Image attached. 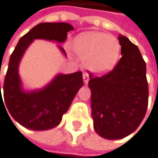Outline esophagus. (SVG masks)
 Listing matches in <instances>:
<instances>
[{
    "instance_id": "obj_1",
    "label": "esophagus",
    "mask_w": 158,
    "mask_h": 158,
    "mask_svg": "<svg viewBox=\"0 0 158 158\" xmlns=\"http://www.w3.org/2000/svg\"><path fill=\"white\" fill-rule=\"evenodd\" d=\"M88 81H89V76H88L87 73H84L83 74V81H84V83L87 84L88 83Z\"/></svg>"
}]
</instances>
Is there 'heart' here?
I'll return each instance as SVG.
<instances>
[{"mask_svg": "<svg viewBox=\"0 0 158 158\" xmlns=\"http://www.w3.org/2000/svg\"><path fill=\"white\" fill-rule=\"evenodd\" d=\"M74 49L78 56L84 58V66L89 71L103 74L116 65L120 45L116 38L107 34L88 32L75 39Z\"/></svg>", "mask_w": 158, "mask_h": 158, "instance_id": "1", "label": "heart"}]
</instances>
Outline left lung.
Masks as SVG:
<instances>
[{
    "instance_id": "8db88e82",
    "label": "left lung",
    "mask_w": 158,
    "mask_h": 158,
    "mask_svg": "<svg viewBox=\"0 0 158 158\" xmlns=\"http://www.w3.org/2000/svg\"><path fill=\"white\" fill-rule=\"evenodd\" d=\"M122 57L109 73H90L91 108L95 131L106 139H120L135 132L148 108L146 63L135 44L118 36Z\"/></svg>"
}]
</instances>
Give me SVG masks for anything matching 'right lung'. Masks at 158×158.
<instances>
[{
	"instance_id": "add662e5",
	"label": "right lung",
	"mask_w": 158,
	"mask_h": 158,
	"mask_svg": "<svg viewBox=\"0 0 158 158\" xmlns=\"http://www.w3.org/2000/svg\"><path fill=\"white\" fill-rule=\"evenodd\" d=\"M73 29L71 24L66 23H39L20 39L11 54L3 82L4 102L1 95L0 84V104L4 102V108H7L5 110H8L12 118L27 129L44 131L59 125L63 114L67 112L77 91L83 85V78L81 71L58 75L45 88L25 93L22 90L18 74L19 62L33 40L44 39L63 42L67 38V32ZM60 48L65 53L63 48Z\"/></svg>"
}]
</instances>
